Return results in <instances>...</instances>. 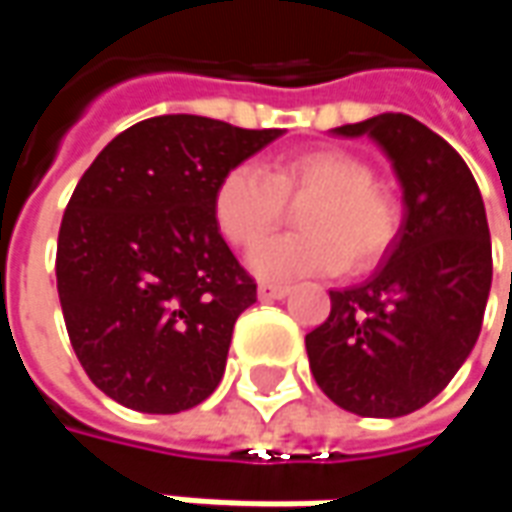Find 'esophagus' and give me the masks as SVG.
Here are the masks:
<instances>
[{
	"label": "esophagus",
	"instance_id": "esophagus-1",
	"mask_svg": "<svg viewBox=\"0 0 512 512\" xmlns=\"http://www.w3.org/2000/svg\"><path fill=\"white\" fill-rule=\"evenodd\" d=\"M287 293H290V287L279 285V282H262V285H259V299H262V302L285 299Z\"/></svg>",
	"mask_w": 512,
	"mask_h": 512
}]
</instances>
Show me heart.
I'll return each mask as SVG.
<instances>
[{"instance_id": "heart-1", "label": "heart", "mask_w": 512, "mask_h": 512, "mask_svg": "<svg viewBox=\"0 0 512 512\" xmlns=\"http://www.w3.org/2000/svg\"><path fill=\"white\" fill-rule=\"evenodd\" d=\"M299 205V233L267 239L250 253L265 279L313 273H364L382 262L399 233V202L373 182V168L342 148H313L276 159L270 170L253 162L230 168L213 193V219L233 247H253Z\"/></svg>"}]
</instances>
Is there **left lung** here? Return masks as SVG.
I'll list each match as a JSON object with an SVG mask.
<instances>
[{
    "instance_id": "8db88e82",
    "label": "left lung",
    "mask_w": 512,
    "mask_h": 512,
    "mask_svg": "<svg viewBox=\"0 0 512 512\" xmlns=\"http://www.w3.org/2000/svg\"><path fill=\"white\" fill-rule=\"evenodd\" d=\"M333 133L370 136L387 153L404 219L367 282L330 290L307 359L330 402L396 419L436 399L479 339L493 282L487 213L462 156L413 116L382 113Z\"/></svg>"
}]
</instances>
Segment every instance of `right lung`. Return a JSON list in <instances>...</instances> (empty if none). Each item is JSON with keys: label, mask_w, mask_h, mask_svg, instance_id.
<instances>
[{"label": "right lung", "mask_w": 512, "mask_h": 512, "mask_svg": "<svg viewBox=\"0 0 512 512\" xmlns=\"http://www.w3.org/2000/svg\"><path fill=\"white\" fill-rule=\"evenodd\" d=\"M282 130L170 113L122 130L70 196L56 290L76 359L113 402L182 413L219 387L256 282L213 219L227 170Z\"/></svg>", "instance_id": "obj_1"}]
</instances>
